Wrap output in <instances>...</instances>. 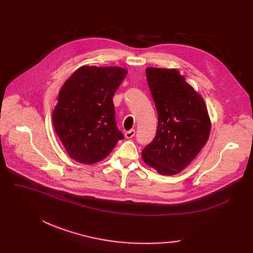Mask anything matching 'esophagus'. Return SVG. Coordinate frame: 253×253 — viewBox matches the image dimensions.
<instances>
[{
	"label": "esophagus",
	"mask_w": 253,
	"mask_h": 253,
	"mask_svg": "<svg viewBox=\"0 0 253 253\" xmlns=\"http://www.w3.org/2000/svg\"><path fill=\"white\" fill-rule=\"evenodd\" d=\"M134 134H135V130L134 129H131V130L125 132V137L127 139H130V138H132V137L134 136Z\"/></svg>",
	"instance_id": "1"
}]
</instances>
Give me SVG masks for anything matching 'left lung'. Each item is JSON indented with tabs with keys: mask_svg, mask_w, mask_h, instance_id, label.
Wrapping results in <instances>:
<instances>
[{
	"mask_svg": "<svg viewBox=\"0 0 253 253\" xmlns=\"http://www.w3.org/2000/svg\"><path fill=\"white\" fill-rule=\"evenodd\" d=\"M145 74L158 112V127L141 156L160 174L174 175L194 160L208 140L211 122L207 106L178 70L148 68Z\"/></svg>",
	"mask_w": 253,
	"mask_h": 253,
	"instance_id": "8db88e82",
	"label": "left lung"
}]
</instances>
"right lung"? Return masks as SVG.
<instances>
[{
    "instance_id": "right-lung-1",
    "label": "right lung",
    "mask_w": 253,
    "mask_h": 253,
    "mask_svg": "<svg viewBox=\"0 0 253 253\" xmlns=\"http://www.w3.org/2000/svg\"><path fill=\"white\" fill-rule=\"evenodd\" d=\"M127 75L119 66L79 68L59 91L53 126L73 160L94 164L123 138L116 125L113 96Z\"/></svg>"
}]
</instances>
